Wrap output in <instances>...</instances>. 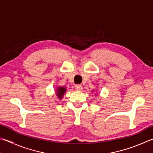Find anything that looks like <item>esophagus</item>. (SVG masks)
<instances>
[{
	"instance_id": "esophagus-1",
	"label": "esophagus",
	"mask_w": 153,
	"mask_h": 153,
	"mask_svg": "<svg viewBox=\"0 0 153 153\" xmlns=\"http://www.w3.org/2000/svg\"><path fill=\"white\" fill-rule=\"evenodd\" d=\"M75 89H76V91H81L82 90V85H75Z\"/></svg>"
}]
</instances>
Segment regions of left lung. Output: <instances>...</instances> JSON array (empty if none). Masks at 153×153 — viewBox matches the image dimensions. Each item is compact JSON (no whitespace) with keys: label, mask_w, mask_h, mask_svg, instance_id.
<instances>
[{"label":"left lung","mask_w":153,"mask_h":153,"mask_svg":"<svg viewBox=\"0 0 153 153\" xmlns=\"http://www.w3.org/2000/svg\"><path fill=\"white\" fill-rule=\"evenodd\" d=\"M95 95H96V94H95Z\"/></svg>","instance_id":"8db88e82"}]
</instances>
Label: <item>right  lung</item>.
I'll return each instance as SVG.
<instances>
[{
  "label": "right lung",
  "instance_id": "obj_1",
  "mask_svg": "<svg viewBox=\"0 0 153 153\" xmlns=\"http://www.w3.org/2000/svg\"><path fill=\"white\" fill-rule=\"evenodd\" d=\"M67 91V89L65 87H62V86H58L56 88V96L59 100H62L64 96L65 93Z\"/></svg>",
  "mask_w": 153,
  "mask_h": 153
}]
</instances>
